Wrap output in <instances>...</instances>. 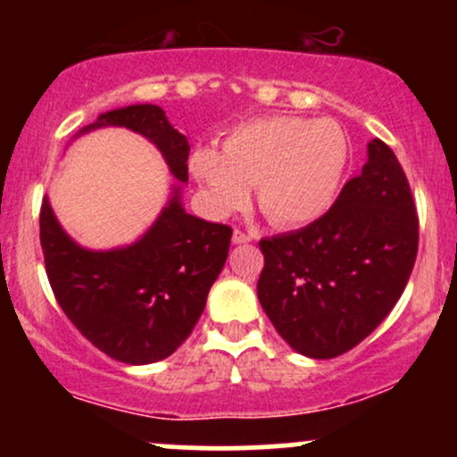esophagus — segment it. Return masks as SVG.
<instances>
[{
  "instance_id": "34e87169",
  "label": "esophagus",
  "mask_w": 457,
  "mask_h": 457,
  "mask_svg": "<svg viewBox=\"0 0 457 457\" xmlns=\"http://www.w3.org/2000/svg\"><path fill=\"white\" fill-rule=\"evenodd\" d=\"M253 240V236L243 232V229H234V243L236 245H245V243H251Z\"/></svg>"
}]
</instances>
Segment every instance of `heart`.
I'll list each match as a JSON object with an SVG mask.
<instances>
[{"mask_svg": "<svg viewBox=\"0 0 457 457\" xmlns=\"http://www.w3.org/2000/svg\"><path fill=\"white\" fill-rule=\"evenodd\" d=\"M345 165L348 137L337 122L295 115L249 120L225 137L221 152L202 145L188 159L214 214L245 208L255 187L260 211L279 228L322 217L337 197Z\"/></svg>", "mask_w": 457, "mask_h": 457, "instance_id": "heart-1", "label": "heart"}]
</instances>
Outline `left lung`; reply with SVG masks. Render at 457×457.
I'll use <instances>...</instances> for the list:
<instances>
[{
  "instance_id": "left-lung-1",
  "label": "left lung",
  "mask_w": 457,
  "mask_h": 457,
  "mask_svg": "<svg viewBox=\"0 0 457 457\" xmlns=\"http://www.w3.org/2000/svg\"><path fill=\"white\" fill-rule=\"evenodd\" d=\"M260 249L258 298L277 333L312 359L353 350L389 316L417 260L419 217L397 156L371 139L328 212Z\"/></svg>"
}]
</instances>
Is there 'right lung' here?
<instances>
[{"mask_svg":"<svg viewBox=\"0 0 457 457\" xmlns=\"http://www.w3.org/2000/svg\"><path fill=\"white\" fill-rule=\"evenodd\" d=\"M127 127L150 139L171 174L188 180V144L156 104H130L98 115L81 133ZM232 228L185 212L174 197L137 243L87 251L68 238L46 197L40 245L51 290L79 333L120 363L167 359L195 328L208 292L228 260Z\"/></svg>","mask_w":457,"mask_h":457,"instance_id":"obj_1","label":"right lung"}]
</instances>
